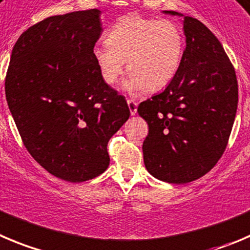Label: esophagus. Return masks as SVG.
I'll return each instance as SVG.
<instances>
[{"label": "esophagus", "instance_id": "esophagus-1", "mask_svg": "<svg viewBox=\"0 0 250 250\" xmlns=\"http://www.w3.org/2000/svg\"><path fill=\"white\" fill-rule=\"evenodd\" d=\"M127 104H128V108H129V111H130V114H133V116H134V114L137 113V107H138V104H137L134 100H128Z\"/></svg>", "mask_w": 250, "mask_h": 250}]
</instances>
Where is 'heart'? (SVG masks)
<instances>
[{
    "label": "heart",
    "instance_id": "b5f03b06",
    "mask_svg": "<svg viewBox=\"0 0 250 250\" xmlns=\"http://www.w3.org/2000/svg\"><path fill=\"white\" fill-rule=\"evenodd\" d=\"M104 39L106 45L95 46L92 58L108 85L117 83L125 60L130 71L122 87L130 93L146 87L149 91L162 90L179 71L185 43L175 22L127 15L107 30Z\"/></svg>",
    "mask_w": 250,
    "mask_h": 250
}]
</instances>
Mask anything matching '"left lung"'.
Masks as SVG:
<instances>
[{"label":"left lung","mask_w":250,"mask_h":250,"mask_svg":"<svg viewBox=\"0 0 250 250\" xmlns=\"http://www.w3.org/2000/svg\"><path fill=\"white\" fill-rule=\"evenodd\" d=\"M164 13L184 17L186 48L167 88L138 106L149 125L143 158L158 180L186 184L222 157L237 113L238 83L222 44L204 23L175 11Z\"/></svg>","instance_id":"left-lung-1"}]
</instances>
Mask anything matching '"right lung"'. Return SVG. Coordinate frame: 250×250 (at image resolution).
I'll return each mask as SVG.
<instances>
[{"label":"right lung","mask_w":250,"mask_h":250,"mask_svg":"<svg viewBox=\"0 0 250 250\" xmlns=\"http://www.w3.org/2000/svg\"><path fill=\"white\" fill-rule=\"evenodd\" d=\"M100 9L51 16L15 44L4 91L25 148L51 175L83 183L109 165L107 143L129 118L92 58Z\"/></svg>","instance_id":"1"}]
</instances>
